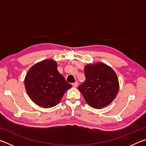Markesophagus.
Returning <instances> with one entry per match:
<instances>
[{"instance_id":"obj_1","label":"esophagus","mask_w":146,"mask_h":146,"mask_svg":"<svg viewBox=\"0 0 146 146\" xmlns=\"http://www.w3.org/2000/svg\"><path fill=\"white\" fill-rule=\"evenodd\" d=\"M72 85L74 86V87H77L78 86V82L77 81H76L75 82H74L72 84Z\"/></svg>"}]
</instances>
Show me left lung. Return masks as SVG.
Here are the masks:
<instances>
[{
  "label": "left lung",
  "mask_w": 146,
  "mask_h": 146,
  "mask_svg": "<svg viewBox=\"0 0 146 146\" xmlns=\"http://www.w3.org/2000/svg\"><path fill=\"white\" fill-rule=\"evenodd\" d=\"M86 80L78 87L84 99L93 108L100 109L112 102L119 90L117 74L106 64H87L84 68Z\"/></svg>",
  "instance_id": "obj_1"
}]
</instances>
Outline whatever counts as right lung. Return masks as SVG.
Listing matches in <instances>:
<instances>
[{"instance_id": "add662e5", "label": "right lung", "mask_w": 146, "mask_h": 146, "mask_svg": "<svg viewBox=\"0 0 146 146\" xmlns=\"http://www.w3.org/2000/svg\"><path fill=\"white\" fill-rule=\"evenodd\" d=\"M26 92L33 102L44 108L54 107L71 88L58 73L56 62L47 59L29 69L24 80Z\"/></svg>"}]
</instances>
